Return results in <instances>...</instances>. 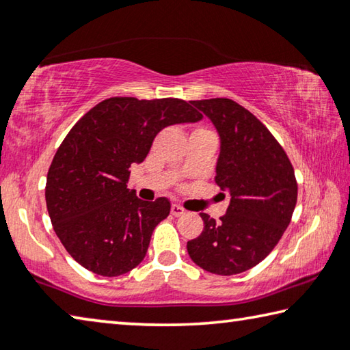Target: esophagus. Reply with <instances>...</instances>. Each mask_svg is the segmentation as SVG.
Here are the masks:
<instances>
[{
  "instance_id": "esophagus-1",
  "label": "esophagus",
  "mask_w": 350,
  "mask_h": 350,
  "mask_svg": "<svg viewBox=\"0 0 350 350\" xmlns=\"http://www.w3.org/2000/svg\"><path fill=\"white\" fill-rule=\"evenodd\" d=\"M171 215H173V216L185 215V208H183V206H180L179 204H173V206H171Z\"/></svg>"
}]
</instances>
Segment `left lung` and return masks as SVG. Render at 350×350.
Segmentation results:
<instances>
[{"label": "left lung", "instance_id": "left-lung-1", "mask_svg": "<svg viewBox=\"0 0 350 350\" xmlns=\"http://www.w3.org/2000/svg\"><path fill=\"white\" fill-rule=\"evenodd\" d=\"M221 135L216 183L232 194L216 222L200 213L204 230L187 242L189 258L210 273L238 275L273 250L298 199L292 162L262 122L232 98L193 100Z\"/></svg>", "mask_w": 350, "mask_h": 350}]
</instances>
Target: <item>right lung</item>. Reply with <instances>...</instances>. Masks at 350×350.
<instances>
[{"label":"right lung","instance_id":"right-lung-1","mask_svg":"<svg viewBox=\"0 0 350 350\" xmlns=\"http://www.w3.org/2000/svg\"><path fill=\"white\" fill-rule=\"evenodd\" d=\"M200 118L180 98L111 97L75 123L47 171L46 205L77 262L92 273L120 276L144 260L171 204L167 198L146 202L129 191V168L145 161L163 128Z\"/></svg>","mask_w":350,"mask_h":350}]
</instances>
